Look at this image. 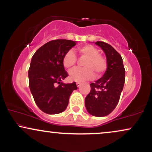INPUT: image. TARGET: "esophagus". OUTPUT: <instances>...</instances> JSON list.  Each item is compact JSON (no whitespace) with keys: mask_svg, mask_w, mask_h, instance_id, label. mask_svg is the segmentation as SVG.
<instances>
[{"mask_svg":"<svg viewBox=\"0 0 152 152\" xmlns=\"http://www.w3.org/2000/svg\"><path fill=\"white\" fill-rule=\"evenodd\" d=\"M76 84H77V86L80 87V86H81V84H81V82H77Z\"/></svg>","mask_w":152,"mask_h":152,"instance_id":"obj_1","label":"esophagus"}]
</instances>
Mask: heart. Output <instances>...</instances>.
Returning <instances> with one entry per match:
<instances>
[{"label": "heart", "mask_w": 152, "mask_h": 152, "mask_svg": "<svg viewBox=\"0 0 152 152\" xmlns=\"http://www.w3.org/2000/svg\"><path fill=\"white\" fill-rule=\"evenodd\" d=\"M80 57L86 58L83 61L84 68H76L70 72V80L77 82L88 80L92 79L96 75L97 77H99L104 73L108 67L107 60L100 54L98 49L91 45H86L78 48ZM77 57L72 50H68L63 57V64L64 67L71 70L76 66Z\"/></svg>", "instance_id": "b5f03b06"}]
</instances>
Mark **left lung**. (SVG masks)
Listing matches in <instances>:
<instances>
[{"label":"left lung","mask_w":152,"mask_h":152,"mask_svg":"<svg viewBox=\"0 0 152 152\" xmlns=\"http://www.w3.org/2000/svg\"><path fill=\"white\" fill-rule=\"evenodd\" d=\"M104 52L108 67L102 77L91 83V91L85 98V106L91 115H108L115 109L123 89L125 70L121 55L108 43L96 41Z\"/></svg>","instance_id":"8db88e82"}]
</instances>
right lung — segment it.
<instances>
[{
  "label": "right lung",
  "mask_w": 152,
  "mask_h": 152,
  "mask_svg": "<svg viewBox=\"0 0 152 152\" xmlns=\"http://www.w3.org/2000/svg\"><path fill=\"white\" fill-rule=\"evenodd\" d=\"M76 42L67 39L49 41L37 50L28 70L29 86L35 103L48 114L60 113L67 107L69 97L77 88L75 82H61L68 76L62 62L65 54Z\"/></svg>",
  "instance_id": "right-lung-1"
}]
</instances>
